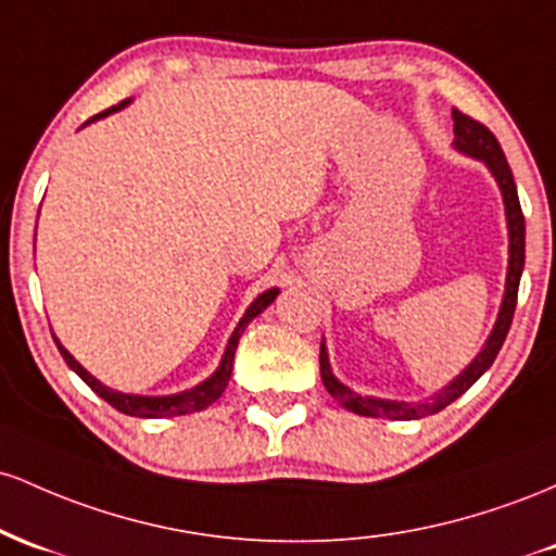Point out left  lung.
I'll list each match as a JSON object with an SVG mask.
<instances>
[{
    "mask_svg": "<svg viewBox=\"0 0 556 556\" xmlns=\"http://www.w3.org/2000/svg\"><path fill=\"white\" fill-rule=\"evenodd\" d=\"M454 121V149L465 157L480 160L489 173L494 176L498 191H502L504 202V217H507V233H509V260H507V280H504V296L498 304V315L494 328H491L489 339L480 346L476 359L459 372L457 378H452L444 389L435 391L433 396L420 399V402H399V399H380V396H362L354 389H349L346 383H341L333 376V367L328 359V346L326 341L320 344V378L326 383L328 394L349 409V413H357L365 417H389V420H417V417L435 415L441 409L448 407L454 399H459L470 389L476 380L494 365L498 349H502L504 339H507L509 326H513L515 304H517V289H520V276L522 267H526V217H522L520 199H517V186L509 170L507 157H504L502 147H498L496 136L489 128L480 126L478 121L463 115L459 110H452Z\"/></svg>",
    "mask_w": 556,
    "mask_h": 556,
    "instance_id": "obj_1",
    "label": "left lung"
}]
</instances>
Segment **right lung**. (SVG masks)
<instances>
[{
    "label": "right lung",
    "mask_w": 556,
    "mask_h": 556,
    "mask_svg": "<svg viewBox=\"0 0 556 556\" xmlns=\"http://www.w3.org/2000/svg\"><path fill=\"white\" fill-rule=\"evenodd\" d=\"M128 104H130V99H126V102H121V104H117V108H110V110L99 112V115H93L91 121H86L84 126L102 121V117L112 115V112L128 108ZM278 294H280V289L262 291V294L254 299L252 304H249L247 312H244V317H241V320H239V326H236L233 333H230V339H228V344H226V352H223L220 365L215 367V372L204 378L202 383L191 386V389H186V391H178V394L147 396V394H123V391L110 389V386H104L102 380L93 378L91 372L86 370V367L80 365V362L73 357V354L67 352L65 346L60 344L58 336H54V333L52 336H54V344H58V349H60L62 359L67 362V367H71V370L76 372V376L84 380L86 386H89L93 394H99V396L104 399V402L112 404V407H115L117 413L130 415V417H176V415H189V413H199V409L210 407V404L215 402V399H220V394H223V391H226V386H228V380H230V370H233V354H236V346H239L241 333H244L249 323H252L254 317L260 315V312H265L273 302H276Z\"/></svg>",
    "instance_id": "obj_1"
}]
</instances>
